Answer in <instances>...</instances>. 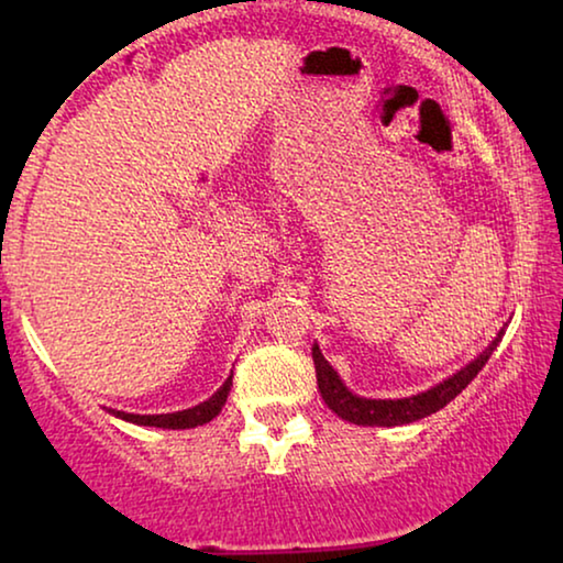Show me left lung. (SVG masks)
Here are the masks:
<instances>
[{"instance_id":"obj_1","label":"left lung","mask_w":563,"mask_h":563,"mask_svg":"<svg viewBox=\"0 0 563 563\" xmlns=\"http://www.w3.org/2000/svg\"><path fill=\"white\" fill-rule=\"evenodd\" d=\"M503 335L505 330H499L495 341L489 343V349H484L479 356H476L472 364L461 368V372L449 376V379L441 384H435L433 389L422 391V395L405 397V399H366V397L351 395V391L343 387V382L338 379L335 368L328 364L318 345H312L318 389L330 410H333L338 418L353 422V426H382V428L407 426V422H415L420 418H428V415H433L438 410H443L453 397L461 395V391L468 387V382H472L474 376L482 372L484 364H487L492 351H495L499 341H503Z\"/></svg>"}]
</instances>
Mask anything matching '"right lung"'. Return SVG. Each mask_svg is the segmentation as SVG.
Masks as SVG:
<instances>
[{
	"mask_svg": "<svg viewBox=\"0 0 563 563\" xmlns=\"http://www.w3.org/2000/svg\"><path fill=\"white\" fill-rule=\"evenodd\" d=\"M230 387H233V376H228L225 384H222V387L214 391V395L207 399V402L197 405V407H189V410H181V412H172V415H130V412H114V410L112 412L122 420L135 422V426L172 428V430L197 428V426H205V422H210L214 415H220V410L228 402Z\"/></svg>",
	"mask_w": 563,
	"mask_h": 563,
	"instance_id": "right-lung-1",
	"label": "right lung"
}]
</instances>
